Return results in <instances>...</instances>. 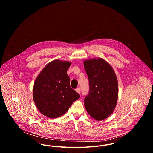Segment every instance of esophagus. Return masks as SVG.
Here are the masks:
<instances>
[{
	"instance_id": "esophagus-1",
	"label": "esophagus",
	"mask_w": 153,
	"mask_h": 153,
	"mask_svg": "<svg viewBox=\"0 0 153 153\" xmlns=\"http://www.w3.org/2000/svg\"><path fill=\"white\" fill-rule=\"evenodd\" d=\"M76 91L78 93V94H80V88H76Z\"/></svg>"
}]
</instances>
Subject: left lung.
Wrapping results in <instances>:
<instances>
[{
    "instance_id": "1",
    "label": "left lung",
    "mask_w": 153,
    "mask_h": 153,
    "mask_svg": "<svg viewBox=\"0 0 153 153\" xmlns=\"http://www.w3.org/2000/svg\"><path fill=\"white\" fill-rule=\"evenodd\" d=\"M83 62L89 82V92L84 99V105L91 117L100 121L110 116L117 105V75L103 58H89Z\"/></svg>"
}]
</instances>
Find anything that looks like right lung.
Instances as JSON below:
<instances>
[{"instance_id":"right-lung-1","label":"right lung","mask_w":153,"mask_h":153,"mask_svg":"<svg viewBox=\"0 0 153 153\" xmlns=\"http://www.w3.org/2000/svg\"><path fill=\"white\" fill-rule=\"evenodd\" d=\"M72 62L54 59L49 62L36 77L33 97L37 109L49 118L60 117L68 111L80 95L70 86L67 71Z\"/></svg>"}]
</instances>
